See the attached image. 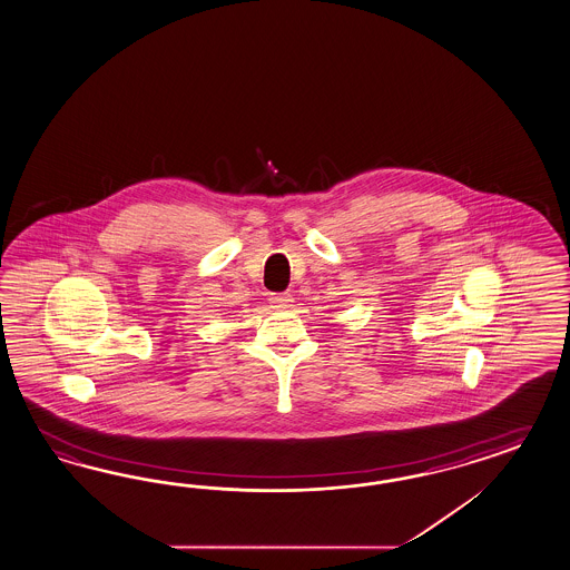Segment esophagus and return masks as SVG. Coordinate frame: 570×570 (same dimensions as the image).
<instances>
[{"mask_svg": "<svg viewBox=\"0 0 570 570\" xmlns=\"http://www.w3.org/2000/svg\"><path fill=\"white\" fill-rule=\"evenodd\" d=\"M268 302H271V306L275 307V309H285V307L292 306L293 297L289 293H273L268 297Z\"/></svg>", "mask_w": 570, "mask_h": 570, "instance_id": "34e87169", "label": "esophagus"}]
</instances>
